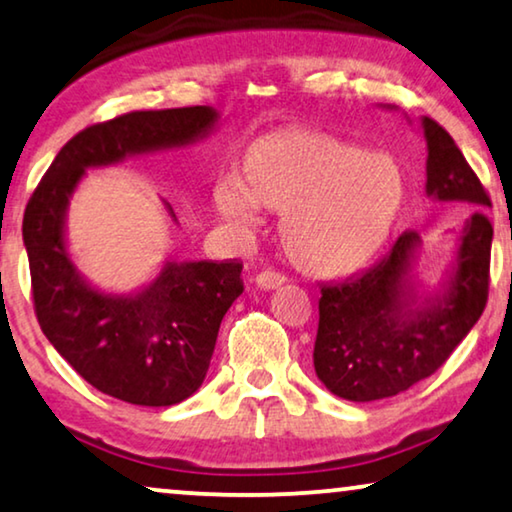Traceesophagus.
<instances>
[{
	"label": "esophagus",
	"instance_id": "34e87169",
	"mask_svg": "<svg viewBox=\"0 0 512 512\" xmlns=\"http://www.w3.org/2000/svg\"><path fill=\"white\" fill-rule=\"evenodd\" d=\"M285 276L283 273H278V271H262V273H257L255 276V285L259 287V290H276V287H280V285H285Z\"/></svg>",
	"mask_w": 512,
	"mask_h": 512
}]
</instances>
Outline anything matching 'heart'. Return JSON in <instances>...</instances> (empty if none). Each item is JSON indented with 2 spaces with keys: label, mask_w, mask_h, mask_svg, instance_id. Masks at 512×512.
Wrapping results in <instances>:
<instances>
[{
  "label": "heart",
  "mask_w": 512,
  "mask_h": 512,
  "mask_svg": "<svg viewBox=\"0 0 512 512\" xmlns=\"http://www.w3.org/2000/svg\"><path fill=\"white\" fill-rule=\"evenodd\" d=\"M406 181L385 153L318 129H278L250 146L243 181L220 178L213 206L227 225L250 229L259 208L280 213V241L301 271L320 278L364 269L399 218Z\"/></svg>",
  "instance_id": "b5f03b06"
}]
</instances>
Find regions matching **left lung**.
I'll list each match as a JSON object with an SVG mask.
<instances>
[{"mask_svg":"<svg viewBox=\"0 0 512 512\" xmlns=\"http://www.w3.org/2000/svg\"><path fill=\"white\" fill-rule=\"evenodd\" d=\"M420 127L427 141V197L475 211L455 232V253L434 290H424L417 278V232L401 234L362 276L322 287L315 373L331 394L348 401L394 397L431 376L487 304L494 229L482 211L492 201L452 136L431 118H422Z\"/></svg>","mask_w":512,"mask_h":512,"instance_id":"obj_1","label":"left lung"}]
</instances>
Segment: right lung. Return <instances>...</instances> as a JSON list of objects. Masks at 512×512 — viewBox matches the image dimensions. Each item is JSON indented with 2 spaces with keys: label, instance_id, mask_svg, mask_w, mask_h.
<instances>
[{
  "label": "right lung",
  "instance_id": "obj_1",
  "mask_svg": "<svg viewBox=\"0 0 512 512\" xmlns=\"http://www.w3.org/2000/svg\"><path fill=\"white\" fill-rule=\"evenodd\" d=\"M220 125L213 106L134 111L76 134L25 208L34 308L53 348L99 392L134 406H174L204 383L220 322L243 292L239 262L164 259L150 283L106 292L69 253L67 213L90 169L192 146ZM169 218L174 208L164 201Z\"/></svg>",
  "mask_w": 512,
  "mask_h": 512
}]
</instances>
